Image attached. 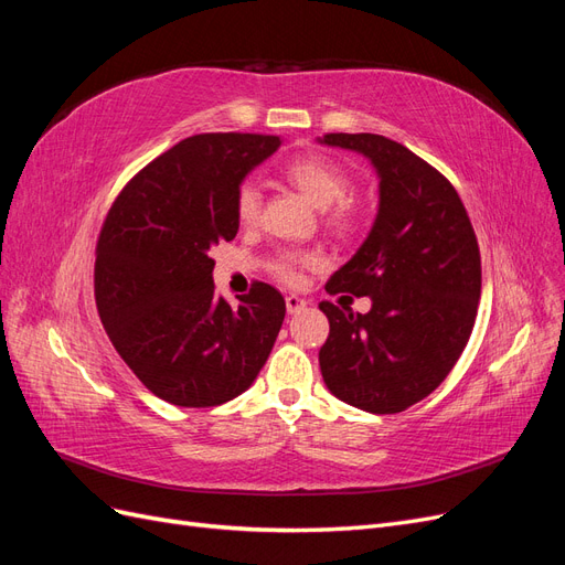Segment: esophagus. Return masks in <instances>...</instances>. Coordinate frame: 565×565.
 I'll return each instance as SVG.
<instances>
[{"mask_svg":"<svg viewBox=\"0 0 565 565\" xmlns=\"http://www.w3.org/2000/svg\"><path fill=\"white\" fill-rule=\"evenodd\" d=\"M285 306H287V313H299L306 309V299H301L297 295H287Z\"/></svg>","mask_w":565,"mask_h":565,"instance_id":"1","label":"esophagus"}]
</instances>
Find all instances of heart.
I'll return each instance as SVG.
<instances>
[{
	"instance_id": "heart-1",
	"label": "heart",
	"mask_w": 565,
	"mask_h": 565,
	"mask_svg": "<svg viewBox=\"0 0 565 565\" xmlns=\"http://www.w3.org/2000/svg\"><path fill=\"white\" fill-rule=\"evenodd\" d=\"M285 177L309 198L316 207L324 210V221L337 231H349L355 224V207L347 200L351 191V177L347 169L330 158L306 156L285 167ZM235 216L243 226H254L262 216V191L256 181H243L235 193ZM320 264L316 252H280L270 264L273 276L287 285H297L306 268Z\"/></svg>"
}]
</instances>
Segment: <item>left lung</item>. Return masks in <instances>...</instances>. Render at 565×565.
<instances>
[{
  "label": "left lung",
  "mask_w": 565,
  "mask_h": 565,
  "mask_svg": "<svg viewBox=\"0 0 565 565\" xmlns=\"http://www.w3.org/2000/svg\"><path fill=\"white\" fill-rule=\"evenodd\" d=\"M380 174L367 241L324 285L370 297L367 313L320 301L330 337L320 372L339 401L396 415L429 396L465 351L481 299V252L455 185L413 150L380 134H324Z\"/></svg>",
  "instance_id": "obj_1"
}]
</instances>
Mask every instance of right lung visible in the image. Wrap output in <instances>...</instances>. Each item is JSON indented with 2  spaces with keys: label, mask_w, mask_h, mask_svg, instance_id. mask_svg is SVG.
<instances>
[{
  "label": "right lung",
  "mask_w": 565,
  "mask_h": 565,
  "mask_svg": "<svg viewBox=\"0 0 565 565\" xmlns=\"http://www.w3.org/2000/svg\"><path fill=\"white\" fill-rule=\"evenodd\" d=\"M280 148L268 134H195L146 164L100 228L94 297L129 370L158 398L214 407L241 396L276 344L285 299L252 282L214 292L212 247L235 237V193Z\"/></svg>",
  "instance_id": "1"
}]
</instances>
